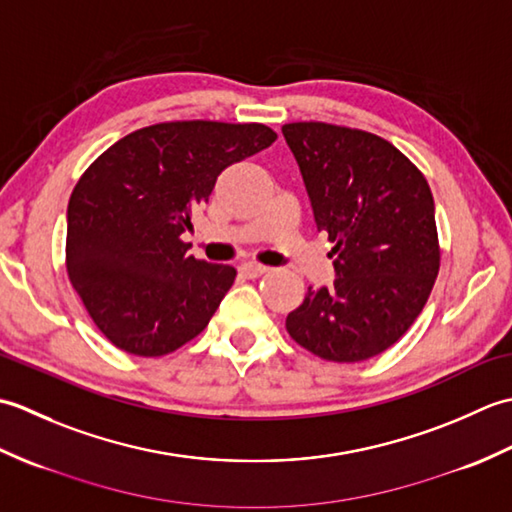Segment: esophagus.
Masks as SVG:
<instances>
[{"label": "esophagus", "mask_w": 512, "mask_h": 512, "mask_svg": "<svg viewBox=\"0 0 512 512\" xmlns=\"http://www.w3.org/2000/svg\"><path fill=\"white\" fill-rule=\"evenodd\" d=\"M239 270H242V275H246V277H250V279H255V277H259V275H264V273H268V266H262V264H255V262H246V264H242L239 266Z\"/></svg>", "instance_id": "esophagus-1"}]
</instances>
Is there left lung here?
<instances>
[{
    "instance_id": "1",
    "label": "left lung",
    "mask_w": 512,
    "mask_h": 512,
    "mask_svg": "<svg viewBox=\"0 0 512 512\" xmlns=\"http://www.w3.org/2000/svg\"><path fill=\"white\" fill-rule=\"evenodd\" d=\"M312 204L334 244V286L308 288L286 330L334 363L394 345L416 321L440 270L436 209L413 162L376 134L328 123L281 127Z\"/></svg>"
}]
</instances>
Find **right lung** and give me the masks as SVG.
I'll return each instance as SVG.
<instances>
[{
	"mask_svg": "<svg viewBox=\"0 0 512 512\" xmlns=\"http://www.w3.org/2000/svg\"><path fill=\"white\" fill-rule=\"evenodd\" d=\"M275 138L259 123H158L118 140L76 182L65 264L118 350L162 356L209 325L237 270L195 259L180 235L217 176Z\"/></svg>",
	"mask_w": 512,
	"mask_h": 512,
	"instance_id": "right-lung-1",
	"label": "right lung"
}]
</instances>
